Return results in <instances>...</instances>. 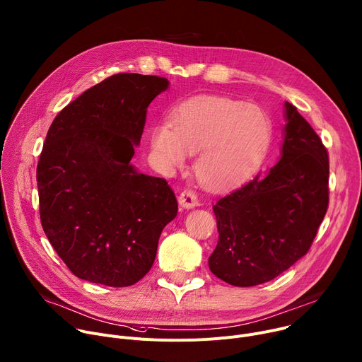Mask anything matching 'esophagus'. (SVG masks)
<instances>
[{
	"label": "esophagus",
	"mask_w": 362,
	"mask_h": 362,
	"mask_svg": "<svg viewBox=\"0 0 362 362\" xmlns=\"http://www.w3.org/2000/svg\"><path fill=\"white\" fill-rule=\"evenodd\" d=\"M179 205L186 209L196 206L198 205V194H196V192H193L190 189H183L182 193L179 194Z\"/></svg>",
	"instance_id": "esophagus-1"
}]
</instances>
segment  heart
<instances>
[{
  "instance_id": "heart-1",
  "label": "heart",
  "mask_w": 362,
  "mask_h": 362,
  "mask_svg": "<svg viewBox=\"0 0 362 362\" xmlns=\"http://www.w3.org/2000/svg\"><path fill=\"white\" fill-rule=\"evenodd\" d=\"M273 124L257 107L219 96L192 98L176 105L169 124H158L151 133V148L163 168L185 163L196 153L194 173L212 189L243 183L266 158Z\"/></svg>"
}]
</instances>
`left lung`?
Wrapping results in <instances>:
<instances>
[{
  "label": "left lung",
  "instance_id": "1",
  "mask_svg": "<svg viewBox=\"0 0 362 362\" xmlns=\"http://www.w3.org/2000/svg\"><path fill=\"white\" fill-rule=\"evenodd\" d=\"M281 158L214 205L218 244L211 272L250 287L273 280L310 248L329 205V157L319 136L286 103Z\"/></svg>",
  "mask_w": 362,
  "mask_h": 362
}]
</instances>
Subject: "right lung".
Returning a JSON list of instances; mask_svg holds the SVG:
<instances>
[{"label": "right lung", "instance_id": "add662e5", "mask_svg": "<svg viewBox=\"0 0 362 362\" xmlns=\"http://www.w3.org/2000/svg\"><path fill=\"white\" fill-rule=\"evenodd\" d=\"M166 78L117 74L53 119L37 164L43 231L79 279L133 286L151 269L158 238L177 215L166 179L131 166L146 114Z\"/></svg>", "mask_w": 362, "mask_h": 362}]
</instances>
